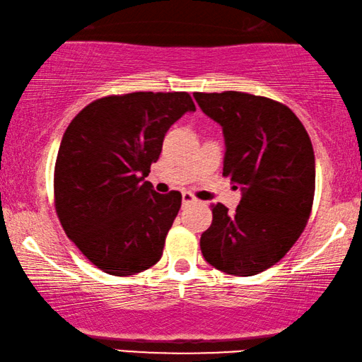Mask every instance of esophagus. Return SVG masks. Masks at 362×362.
Segmentation results:
<instances>
[{"mask_svg": "<svg viewBox=\"0 0 362 362\" xmlns=\"http://www.w3.org/2000/svg\"><path fill=\"white\" fill-rule=\"evenodd\" d=\"M196 196L192 194L189 191H185L182 192V204H192V202H196Z\"/></svg>", "mask_w": 362, "mask_h": 362, "instance_id": "1", "label": "esophagus"}]
</instances>
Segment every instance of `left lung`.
Instances as JSON below:
<instances>
[{"instance_id":"1","label":"left lung","mask_w":362,"mask_h":362,"mask_svg":"<svg viewBox=\"0 0 362 362\" xmlns=\"http://www.w3.org/2000/svg\"><path fill=\"white\" fill-rule=\"evenodd\" d=\"M201 110L222 127L224 175L240 186L234 212L212 204L201 252L229 275L260 274L284 259L310 219L315 153L303 123L284 103L244 92L194 93ZM235 186V187H237Z\"/></svg>"}]
</instances>
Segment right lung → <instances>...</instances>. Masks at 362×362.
I'll list each match as a JSON object with an SVG mask.
<instances>
[{"label": "right lung", "mask_w": 362, "mask_h": 362, "mask_svg": "<svg viewBox=\"0 0 362 362\" xmlns=\"http://www.w3.org/2000/svg\"><path fill=\"white\" fill-rule=\"evenodd\" d=\"M194 110L187 92H133L97 98L69 123L54 204L69 239L105 274L135 275L161 259L182 196L145 177L170 127Z\"/></svg>", "instance_id": "obj_1"}]
</instances>
